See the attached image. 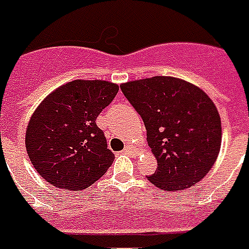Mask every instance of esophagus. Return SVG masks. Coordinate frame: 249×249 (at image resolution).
Segmentation results:
<instances>
[{
  "instance_id": "esophagus-1",
  "label": "esophagus",
  "mask_w": 249,
  "mask_h": 249,
  "mask_svg": "<svg viewBox=\"0 0 249 249\" xmlns=\"http://www.w3.org/2000/svg\"><path fill=\"white\" fill-rule=\"evenodd\" d=\"M125 154H130V155H137L138 154V149L136 146L133 145H126V147L124 149Z\"/></svg>"
}]
</instances>
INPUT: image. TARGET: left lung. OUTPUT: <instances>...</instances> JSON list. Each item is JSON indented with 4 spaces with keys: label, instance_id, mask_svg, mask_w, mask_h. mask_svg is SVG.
<instances>
[{
    "label": "left lung",
    "instance_id": "8db88e82",
    "mask_svg": "<svg viewBox=\"0 0 249 249\" xmlns=\"http://www.w3.org/2000/svg\"><path fill=\"white\" fill-rule=\"evenodd\" d=\"M120 89L142 117L158 162L147 176L150 183L163 191H183L200 181L221 149V117L213 100L192 83L164 75Z\"/></svg>",
    "mask_w": 249,
    "mask_h": 249
}]
</instances>
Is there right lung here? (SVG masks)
Masks as SVG:
<instances>
[{
    "label": "right lung",
    "instance_id": "right-lung-1",
    "mask_svg": "<svg viewBox=\"0 0 249 249\" xmlns=\"http://www.w3.org/2000/svg\"><path fill=\"white\" fill-rule=\"evenodd\" d=\"M107 81L75 79L36 108L26 130V150L39 175L54 187L81 191L107 172L115 155L96 117L116 96Z\"/></svg>",
    "mask_w": 249,
    "mask_h": 249
}]
</instances>
